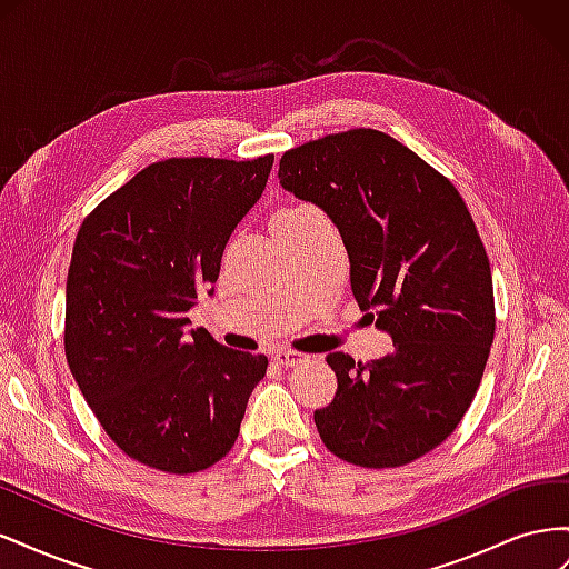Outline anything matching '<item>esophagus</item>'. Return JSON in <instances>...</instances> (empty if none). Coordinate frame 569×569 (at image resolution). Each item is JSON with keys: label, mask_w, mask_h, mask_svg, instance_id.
<instances>
[{"label": "esophagus", "mask_w": 569, "mask_h": 569, "mask_svg": "<svg viewBox=\"0 0 569 569\" xmlns=\"http://www.w3.org/2000/svg\"><path fill=\"white\" fill-rule=\"evenodd\" d=\"M272 360L278 363L280 368H297V366H303L311 360V356L306 353H299V351H274L272 353Z\"/></svg>", "instance_id": "1"}]
</instances>
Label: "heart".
<instances>
[{"label": "heart", "mask_w": 569, "mask_h": 569, "mask_svg": "<svg viewBox=\"0 0 569 569\" xmlns=\"http://www.w3.org/2000/svg\"><path fill=\"white\" fill-rule=\"evenodd\" d=\"M311 209H282L278 211V216L272 218V228H280V226H291V222H297L299 218H303Z\"/></svg>", "instance_id": "obj_1"}]
</instances>
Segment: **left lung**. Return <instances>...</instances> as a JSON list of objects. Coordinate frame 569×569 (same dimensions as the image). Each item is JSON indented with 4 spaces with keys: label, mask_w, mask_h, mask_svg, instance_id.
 Returning <instances> with one entry per match:
<instances>
[{
    "label": "left lung",
    "mask_w": 569,
    "mask_h": 569,
    "mask_svg": "<svg viewBox=\"0 0 569 569\" xmlns=\"http://www.w3.org/2000/svg\"><path fill=\"white\" fill-rule=\"evenodd\" d=\"M280 184L337 226L351 291L393 351H335L322 443L360 468H399L449 437L470 408L496 330L489 258L458 189L393 137L356 128L284 151Z\"/></svg>",
    "instance_id": "8db88e82"
}]
</instances>
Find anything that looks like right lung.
<instances>
[{
    "instance_id": "right-lung-1",
    "label": "right lung",
    "mask_w": 569,
    "mask_h": 569,
    "mask_svg": "<svg viewBox=\"0 0 569 569\" xmlns=\"http://www.w3.org/2000/svg\"><path fill=\"white\" fill-rule=\"evenodd\" d=\"M274 157L166 159L82 220L66 282V360L104 432L149 468L189 475L226 458L263 353L187 330L213 295L230 234Z\"/></svg>"
}]
</instances>
